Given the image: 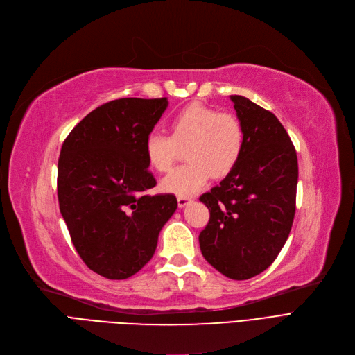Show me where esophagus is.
I'll use <instances>...</instances> for the list:
<instances>
[{"label": "esophagus", "instance_id": "esophagus-1", "mask_svg": "<svg viewBox=\"0 0 355 355\" xmlns=\"http://www.w3.org/2000/svg\"><path fill=\"white\" fill-rule=\"evenodd\" d=\"M177 201H178V207H185V206H189V204L193 201V198H191V197H184V196H178Z\"/></svg>", "mask_w": 355, "mask_h": 355}]
</instances>
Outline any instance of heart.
I'll return each instance as SVG.
<instances>
[{
    "label": "heart",
    "instance_id": "obj_1",
    "mask_svg": "<svg viewBox=\"0 0 355 355\" xmlns=\"http://www.w3.org/2000/svg\"><path fill=\"white\" fill-rule=\"evenodd\" d=\"M246 132L233 114L198 103L181 109L170 121V135L151 132L145 139V157L154 170L165 173L185 148L187 164L164 177L162 189L177 196H194L214 178L227 177L243 155Z\"/></svg>",
    "mask_w": 355,
    "mask_h": 355
}]
</instances>
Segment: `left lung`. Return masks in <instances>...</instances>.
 Here are the masks:
<instances>
[{
  "label": "left lung",
  "mask_w": 355,
  "mask_h": 355,
  "mask_svg": "<svg viewBox=\"0 0 355 355\" xmlns=\"http://www.w3.org/2000/svg\"><path fill=\"white\" fill-rule=\"evenodd\" d=\"M246 132L234 170L202 194L210 220L200 236L207 262L234 281L266 270L286 243L296 202L297 158L279 119L245 96L232 95Z\"/></svg>",
  "instance_id": "left-lung-1"
}]
</instances>
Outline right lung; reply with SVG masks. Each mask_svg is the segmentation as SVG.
<instances>
[{"label":"right lung","mask_w":355,"mask_h":355,"mask_svg":"<svg viewBox=\"0 0 355 355\" xmlns=\"http://www.w3.org/2000/svg\"><path fill=\"white\" fill-rule=\"evenodd\" d=\"M166 98H123L85 116L63 142L58 197L73 246L86 266L107 279L130 277L155 253L158 234L177 210L173 194L148 196L145 139Z\"/></svg>","instance_id":"1"}]
</instances>
